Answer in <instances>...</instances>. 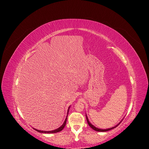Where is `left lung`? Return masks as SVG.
<instances>
[{
    "label": "left lung",
    "mask_w": 149,
    "mask_h": 149,
    "mask_svg": "<svg viewBox=\"0 0 149 149\" xmlns=\"http://www.w3.org/2000/svg\"><path fill=\"white\" fill-rule=\"evenodd\" d=\"M86 120H87V122H88V124H89V126L92 129H93L94 130H95V131H97V132H106V131H109V130H112V129H114V128H115V127H116L117 126H118V125L121 123V121L123 120H121L118 124H117L116 126H115L114 127H111V128H109V129H99V128H97V127H95L94 126H93V124H92L91 123H90V121H89V119H88V116H87V115H86Z\"/></svg>",
    "instance_id": "1"
}]
</instances>
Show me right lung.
<instances>
[{
	"label": "right lung",
	"mask_w": 149,
	"mask_h": 149,
	"mask_svg": "<svg viewBox=\"0 0 149 149\" xmlns=\"http://www.w3.org/2000/svg\"><path fill=\"white\" fill-rule=\"evenodd\" d=\"M70 106H69L68 107V113H67V116H66V118L63 123V124L61 126L57 128V129H55V130H50V131H45V130H38V129H36L35 128H33L34 130H36V131L40 132V133H42V134H54V133H57V132H60L63 129H64L65 125L66 124V120H67V118H68V112H69V108H70Z\"/></svg>",
	"instance_id": "add662e5"
}]
</instances>
